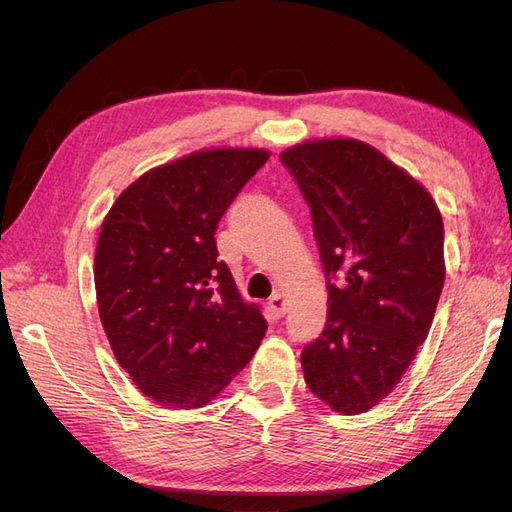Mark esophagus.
<instances>
[{"instance_id": "esophagus-1", "label": "esophagus", "mask_w": 512, "mask_h": 512, "mask_svg": "<svg viewBox=\"0 0 512 512\" xmlns=\"http://www.w3.org/2000/svg\"><path fill=\"white\" fill-rule=\"evenodd\" d=\"M269 309L275 318H282L288 309L286 297H282V294H273V297L269 299Z\"/></svg>"}]
</instances>
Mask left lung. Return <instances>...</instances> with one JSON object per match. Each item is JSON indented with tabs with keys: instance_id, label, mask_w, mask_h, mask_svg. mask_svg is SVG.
Instances as JSON below:
<instances>
[{
	"instance_id": "1",
	"label": "left lung",
	"mask_w": 512,
	"mask_h": 512,
	"mask_svg": "<svg viewBox=\"0 0 512 512\" xmlns=\"http://www.w3.org/2000/svg\"><path fill=\"white\" fill-rule=\"evenodd\" d=\"M312 209L329 284L327 327L303 348V378L339 414H361L406 374L444 286V224L408 170L356 138L280 153Z\"/></svg>"
}]
</instances>
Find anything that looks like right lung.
<instances>
[{"label":"right lung","mask_w":512,"mask_h":512,"mask_svg":"<svg viewBox=\"0 0 512 512\" xmlns=\"http://www.w3.org/2000/svg\"><path fill=\"white\" fill-rule=\"evenodd\" d=\"M269 156L218 147L160 164L102 222L94 262L102 327L136 389L162 408H205L265 337L260 305L241 297L213 235Z\"/></svg>","instance_id":"obj_1"}]
</instances>
